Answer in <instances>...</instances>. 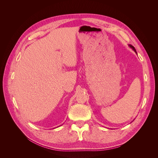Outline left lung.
Instances as JSON below:
<instances>
[{
	"label": "left lung",
	"mask_w": 158,
	"mask_h": 158,
	"mask_svg": "<svg viewBox=\"0 0 158 158\" xmlns=\"http://www.w3.org/2000/svg\"><path fill=\"white\" fill-rule=\"evenodd\" d=\"M129 46H130L131 47V48L134 50V51H135L136 52V49H135V47H134L132 45H129ZM136 53H137V52H136Z\"/></svg>",
	"instance_id": "left-lung-1"
}]
</instances>
